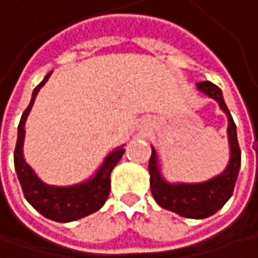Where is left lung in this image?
<instances>
[{
    "label": "left lung",
    "instance_id": "1",
    "mask_svg": "<svg viewBox=\"0 0 258 258\" xmlns=\"http://www.w3.org/2000/svg\"><path fill=\"white\" fill-rule=\"evenodd\" d=\"M197 88L206 95L215 98L220 107L226 112L229 118V142L232 158L227 169L217 176L215 179L203 182V183H179L170 185L164 182L158 166H157V154L152 148V155L149 158V173H151V192L155 202L172 212L179 214L186 218H206L214 215L218 209L224 206V203L232 197L234 183L240 169V148L237 143L236 125L232 115L224 103L221 89L212 82H199Z\"/></svg>",
    "mask_w": 258,
    "mask_h": 258
}]
</instances>
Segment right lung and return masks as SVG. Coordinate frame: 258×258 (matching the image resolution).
Returning <instances> with one entry per match:
<instances>
[{
  "label": "right lung",
  "instance_id": "1",
  "mask_svg": "<svg viewBox=\"0 0 258 258\" xmlns=\"http://www.w3.org/2000/svg\"><path fill=\"white\" fill-rule=\"evenodd\" d=\"M50 73L46 75L43 82L35 86L32 92V98L22 113L19 127H18V142L15 148V169L18 173L19 182L22 185V191L25 199L46 218L58 221V223H69L79 218H83L89 214H94L98 211L104 202L109 197L110 191V173L113 167L118 164V161L122 158V154L125 152L124 148H119L113 151L104 161L103 167L97 172L94 179L75 185V186H50L43 183L35 176L32 169L28 166L22 155V145H24V134H25V119L29 113L34 98L38 92V89L46 83Z\"/></svg>",
  "mask_w": 258,
  "mask_h": 258
}]
</instances>
